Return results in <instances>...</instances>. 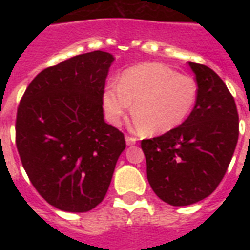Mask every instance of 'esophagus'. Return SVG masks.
<instances>
[{"mask_svg":"<svg viewBox=\"0 0 250 250\" xmlns=\"http://www.w3.org/2000/svg\"><path fill=\"white\" fill-rule=\"evenodd\" d=\"M137 139L136 137H132V136H125V143H127V145H133L136 144Z\"/></svg>","mask_w":250,"mask_h":250,"instance_id":"esophagus-1","label":"esophagus"}]
</instances>
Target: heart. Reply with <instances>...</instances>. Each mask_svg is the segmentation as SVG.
<instances>
[{
    "mask_svg": "<svg viewBox=\"0 0 250 250\" xmlns=\"http://www.w3.org/2000/svg\"><path fill=\"white\" fill-rule=\"evenodd\" d=\"M198 86L192 76L182 75L164 63H141L129 67L109 83L101 96L110 125H119L132 106L133 125L140 131L166 133L186 121L197 100Z\"/></svg>",
    "mask_w": 250,
    "mask_h": 250,
    "instance_id": "b5f03b06",
    "label": "heart"
}]
</instances>
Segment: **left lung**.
I'll return each mask as SVG.
<instances>
[{
	"label": "left lung",
	"instance_id": "8db88e82",
	"mask_svg": "<svg viewBox=\"0 0 250 250\" xmlns=\"http://www.w3.org/2000/svg\"><path fill=\"white\" fill-rule=\"evenodd\" d=\"M198 93L192 113L162 136L141 141L154 193L187 206L213 193L225 176L239 139V115L225 82L204 64L188 62Z\"/></svg>",
	"mask_w": 250,
	"mask_h": 250
}]
</instances>
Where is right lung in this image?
Returning <instances> with one entry per match:
<instances>
[{"label":"right lung","instance_id":"1","mask_svg":"<svg viewBox=\"0 0 250 250\" xmlns=\"http://www.w3.org/2000/svg\"><path fill=\"white\" fill-rule=\"evenodd\" d=\"M110 53L94 50L42 70L21 100L15 143L29 180L45 201L85 213L104 200L125 135L104 119L101 96Z\"/></svg>","mask_w":250,"mask_h":250}]
</instances>
